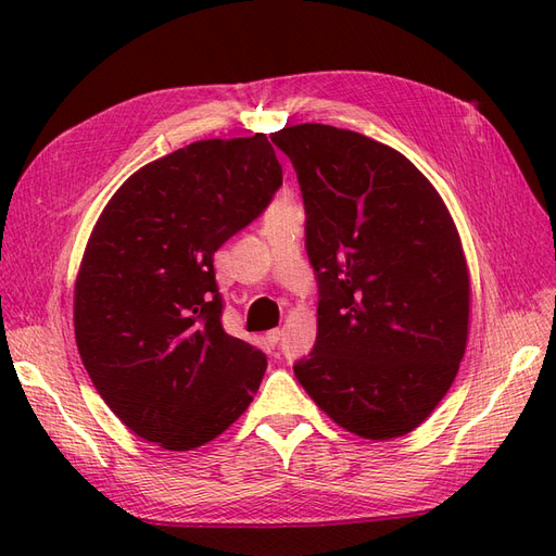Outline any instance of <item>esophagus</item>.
I'll list each match as a JSON object with an SVG mask.
<instances>
[{
	"label": "esophagus",
	"mask_w": 556,
	"mask_h": 556,
	"mask_svg": "<svg viewBox=\"0 0 556 556\" xmlns=\"http://www.w3.org/2000/svg\"><path fill=\"white\" fill-rule=\"evenodd\" d=\"M280 339H282V329H271V331H266V341L271 343V345H276Z\"/></svg>",
	"instance_id": "1"
}]
</instances>
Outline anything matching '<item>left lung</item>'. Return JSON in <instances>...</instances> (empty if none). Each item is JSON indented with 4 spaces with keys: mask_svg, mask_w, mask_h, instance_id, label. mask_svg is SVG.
<instances>
[{
    "mask_svg": "<svg viewBox=\"0 0 556 556\" xmlns=\"http://www.w3.org/2000/svg\"><path fill=\"white\" fill-rule=\"evenodd\" d=\"M294 164L315 268L317 339L294 376L368 441L417 429L459 371L470 280L441 194L399 150L331 125L271 134Z\"/></svg>",
    "mask_w": 556,
    "mask_h": 556,
    "instance_id": "left-lung-1",
    "label": "left lung"
}]
</instances>
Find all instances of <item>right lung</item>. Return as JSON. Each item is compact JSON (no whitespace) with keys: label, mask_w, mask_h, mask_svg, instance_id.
<instances>
[{"label":"right lung","mask_w":556,"mask_h":556,"mask_svg":"<svg viewBox=\"0 0 556 556\" xmlns=\"http://www.w3.org/2000/svg\"><path fill=\"white\" fill-rule=\"evenodd\" d=\"M280 185L266 134L194 141L134 172L92 227L74 285L76 345L143 441L194 450L260 390L266 357L223 329L213 255Z\"/></svg>","instance_id":"1"}]
</instances>
